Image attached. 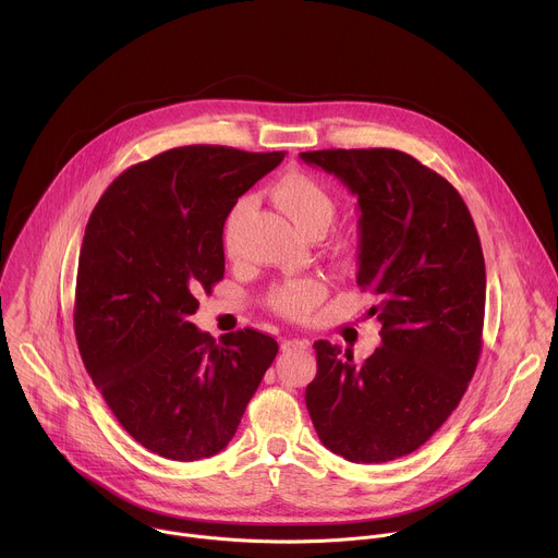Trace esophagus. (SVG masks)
Here are the masks:
<instances>
[{"label":"esophagus","mask_w":558,"mask_h":558,"mask_svg":"<svg viewBox=\"0 0 558 558\" xmlns=\"http://www.w3.org/2000/svg\"><path fill=\"white\" fill-rule=\"evenodd\" d=\"M280 347H282V351H304V349H308V340H302V338H284Z\"/></svg>","instance_id":"34e87169"}]
</instances>
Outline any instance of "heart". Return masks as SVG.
Returning a JSON list of instances; mask_svg holds the SVG:
<instances>
[{
	"instance_id": "1",
	"label": "heart",
	"mask_w": 558,
	"mask_h": 558,
	"mask_svg": "<svg viewBox=\"0 0 558 558\" xmlns=\"http://www.w3.org/2000/svg\"><path fill=\"white\" fill-rule=\"evenodd\" d=\"M274 205L306 235H320L336 216V196L320 181L306 172H289L278 179L271 187ZM252 203L247 198L238 201L225 218L222 245L227 254H233L238 229L250 214ZM327 295V282L317 276L289 278L269 291V306L289 317V320H304L311 311Z\"/></svg>"
}]
</instances>
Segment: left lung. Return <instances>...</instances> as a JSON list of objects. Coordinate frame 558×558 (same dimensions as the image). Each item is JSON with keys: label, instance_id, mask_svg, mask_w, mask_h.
<instances>
[{"label": "left lung", "instance_id": "left-lung-1", "mask_svg": "<svg viewBox=\"0 0 558 558\" xmlns=\"http://www.w3.org/2000/svg\"><path fill=\"white\" fill-rule=\"evenodd\" d=\"M360 207L357 287L373 298L381 347L364 360L313 344L304 402L317 437L355 463L411 454L459 407L482 353L486 263L459 192L407 151L317 149Z\"/></svg>", "mask_w": 558, "mask_h": 558}]
</instances>
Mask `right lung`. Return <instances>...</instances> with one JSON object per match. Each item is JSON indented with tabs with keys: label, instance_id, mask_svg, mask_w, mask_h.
<instances>
[{
	"label": "right lung",
	"instance_id": "obj_1",
	"mask_svg": "<svg viewBox=\"0 0 558 558\" xmlns=\"http://www.w3.org/2000/svg\"><path fill=\"white\" fill-rule=\"evenodd\" d=\"M284 151L187 145L112 181L86 225L74 336L106 404L143 448L174 461L220 452L271 366L254 329L216 342L190 315L222 280L225 218Z\"/></svg>",
	"mask_w": 558,
	"mask_h": 558
}]
</instances>
